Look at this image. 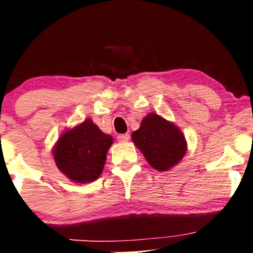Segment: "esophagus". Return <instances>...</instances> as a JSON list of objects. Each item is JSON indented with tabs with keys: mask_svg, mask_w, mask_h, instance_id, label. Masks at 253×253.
Here are the masks:
<instances>
[{
	"mask_svg": "<svg viewBox=\"0 0 253 253\" xmlns=\"http://www.w3.org/2000/svg\"><path fill=\"white\" fill-rule=\"evenodd\" d=\"M129 139H130V134L127 133L119 134V136H117V140L121 141V143H124V141H127Z\"/></svg>",
	"mask_w": 253,
	"mask_h": 253,
	"instance_id": "obj_1",
	"label": "esophagus"
}]
</instances>
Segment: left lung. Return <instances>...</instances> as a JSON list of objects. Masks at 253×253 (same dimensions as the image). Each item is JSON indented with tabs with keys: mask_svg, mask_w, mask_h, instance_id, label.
<instances>
[{
	"mask_svg": "<svg viewBox=\"0 0 253 253\" xmlns=\"http://www.w3.org/2000/svg\"><path fill=\"white\" fill-rule=\"evenodd\" d=\"M131 138L148 164L159 171H167L177 165L188 150L179 127L154 113L144 117Z\"/></svg>",
	"mask_w": 253,
	"mask_h": 253,
	"instance_id": "left-lung-1",
	"label": "left lung"
}]
</instances>
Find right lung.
<instances>
[{
	"mask_svg": "<svg viewBox=\"0 0 253 253\" xmlns=\"http://www.w3.org/2000/svg\"><path fill=\"white\" fill-rule=\"evenodd\" d=\"M113 137L103 133L91 119L65 130L58 138L53 157L60 171L76 183L98 179L105 167Z\"/></svg>",
	"mask_w": 253,
	"mask_h": 253,
	"instance_id": "add662e5",
	"label": "right lung"
}]
</instances>
